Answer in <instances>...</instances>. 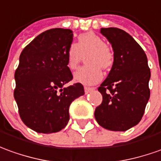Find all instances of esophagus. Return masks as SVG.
<instances>
[{
    "instance_id": "1",
    "label": "esophagus",
    "mask_w": 161,
    "mask_h": 161,
    "mask_svg": "<svg viewBox=\"0 0 161 161\" xmlns=\"http://www.w3.org/2000/svg\"><path fill=\"white\" fill-rule=\"evenodd\" d=\"M95 88H93V87H88V86H85L84 87V92H85V93H89L90 92H92V91H93Z\"/></svg>"
}]
</instances>
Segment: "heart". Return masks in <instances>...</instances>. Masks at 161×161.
Returning <instances> with one entry per match:
<instances>
[{"mask_svg": "<svg viewBox=\"0 0 161 161\" xmlns=\"http://www.w3.org/2000/svg\"><path fill=\"white\" fill-rule=\"evenodd\" d=\"M87 65L82 67L74 75L77 82L94 84L103 78L102 69H110L114 63V52L104 40L93 32L81 34L74 45L66 52V65L70 70L78 67L83 57Z\"/></svg>", "mask_w": 161, "mask_h": 161, "instance_id": "1", "label": "heart"}]
</instances>
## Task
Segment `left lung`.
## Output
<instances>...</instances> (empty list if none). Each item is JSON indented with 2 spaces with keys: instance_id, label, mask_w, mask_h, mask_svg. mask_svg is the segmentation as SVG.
Wrapping results in <instances>:
<instances>
[{
  "instance_id": "obj_1",
  "label": "left lung",
  "mask_w": 161,
  "mask_h": 161,
  "mask_svg": "<svg viewBox=\"0 0 161 161\" xmlns=\"http://www.w3.org/2000/svg\"><path fill=\"white\" fill-rule=\"evenodd\" d=\"M102 35L112 43L114 63L98 92L103 101L95 110L99 125L110 131H124L141 120L150 97V69L143 49L125 31L102 28Z\"/></svg>"
}]
</instances>
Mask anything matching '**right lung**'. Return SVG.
I'll use <instances>...</instances> for the list:
<instances>
[{
    "instance_id": "add662e5",
    "label": "right lung",
    "mask_w": 161,
    "mask_h": 161,
    "mask_svg": "<svg viewBox=\"0 0 161 161\" xmlns=\"http://www.w3.org/2000/svg\"><path fill=\"white\" fill-rule=\"evenodd\" d=\"M72 36L67 29L46 30L20 55L14 72V99L22 122L39 133L64 129L69 122V105L84 94L80 83L64 87L73 78L66 65Z\"/></svg>"
}]
</instances>
